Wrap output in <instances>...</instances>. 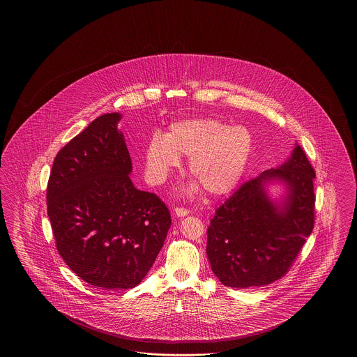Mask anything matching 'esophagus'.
<instances>
[{
	"label": "esophagus",
	"mask_w": 357,
	"mask_h": 357,
	"mask_svg": "<svg viewBox=\"0 0 357 357\" xmlns=\"http://www.w3.org/2000/svg\"><path fill=\"white\" fill-rule=\"evenodd\" d=\"M174 213H175L176 217H186V215H188L190 211H188L187 208H185V207H175Z\"/></svg>",
	"instance_id": "34e87169"
}]
</instances>
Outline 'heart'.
Instances as JSON below:
<instances>
[{"mask_svg":"<svg viewBox=\"0 0 357 357\" xmlns=\"http://www.w3.org/2000/svg\"><path fill=\"white\" fill-rule=\"evenodd\" d=\"M252 150L253 136L245 127L218 119L182 120L171 124L163 137L150 139L144 150L146 174L153 185H160L179 167V156H186L190 174L204 190L225 195L242 179Z\"/></svg>","mask_w":357,"mask_h":357,"instance_id":"1","label":"heart"}]
</instances>
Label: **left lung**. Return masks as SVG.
<instances>
[{"mask_svg": "<svg viewBox=\"0 0 357 357\" xmlns=\"http://www.w3.org/2000/svg\"><path fill=\"white\" fill-rule=\"evenodd\" d=\"M314 178L306 153L296 144L284 165L248 181L217 208L206 253L225 287H265L288 273L314 226ZM272 181L287 190L278 203L266 191Z\"/></svg>", "mask_w": 357, "mask_h": 357, "instance_id": "1", "label": "left lung"}]
</instances>
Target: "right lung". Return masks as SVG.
I'll list each match as a JSON object with an SVG mask.
<instances>
[{"instance_id": "obj_1", "label": "right lung", "mask_w": 357, "mask_h": 357, "mask_svg": "<svg viewBox=\"0 0 357 357\" xmlns=\"http://www.w3.org/2000/svg\"><path fill=\"white\" fill-rule=\"evenodd\" d=\"M104 114L54 158L47 187L56 248L70 271L104 290L135 288L159 255L171 226L167 206L130 179L131 156Z\"/></svg>"}]
</instances>
